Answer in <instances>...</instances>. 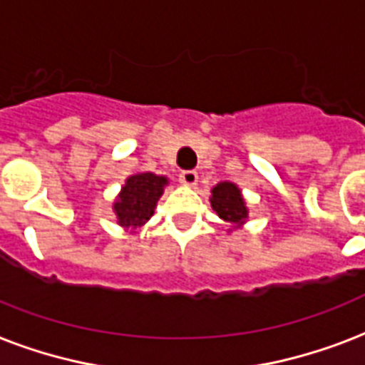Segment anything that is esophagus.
Listing matches in <instances>:
<instances>
[{
	"instance_id": "esophagus-1",
	"label": "esophagus",
	"mask_w": 365,
	"mask_h": 365,
	"mask_svg": "<svg viewBox=\"0 0 365 365\" xmlns=\"http://www.w3.org/2000/svg\"><path fill=\"white\" fill-rule=\"evenodd\" d=\"M179 180L186 186H196L197 173H196V171H182V173L179 175Z\"/></svg>"
}]
</instances>
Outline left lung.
I'll use <instances>...</instances> for the list:
<instances>
[{
	"label": "left lung",
	"instance_id": "8db88e82",
	"mask_svg": "<svg viewBox=\"0 0 365 365\" xmlns=\"http://www.w3.org/2000/svg\"><path fill=\"white\" fill-rule=\"evenodd\" d=\"M209 202L215 213L219 215V219L228 225V232L242 228L247 222L250 209H247L244 194L240 190V186L230 180H222L219 185H215L211 188Z\"/></svg>",
	"mask_w": 365,
	"mask_h": 365
}]
</instances>
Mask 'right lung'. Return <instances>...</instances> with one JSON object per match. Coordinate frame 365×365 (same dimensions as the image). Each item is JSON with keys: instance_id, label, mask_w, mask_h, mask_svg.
<instances>
[{"instance_id": "add662e5", "label": "right lung", "mask_w": 365, "mask_h": 365, "mask_svg": "<svg viewBox=\"0 0 365 365\" xmlns=\"http://www.w3.org/2000/svg\"><path fill=\"white\" fill-rule=\"evenodd\" d=\"M168 185V177L150 173V171L129 175L125 185L121 186L120 194L112 203V211H114L118 225L125 232H137V228L150 221L158 200L162 197Z\"/></svg>"}]
</instances>
